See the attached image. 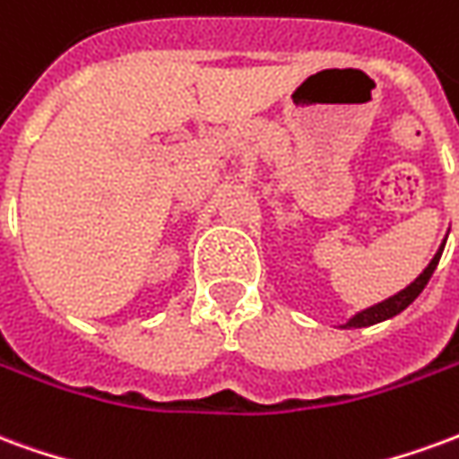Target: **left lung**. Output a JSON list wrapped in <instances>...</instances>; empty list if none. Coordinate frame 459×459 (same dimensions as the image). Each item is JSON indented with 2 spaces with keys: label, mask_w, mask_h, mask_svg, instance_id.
I'll return each mask as SVG.
<instances>
[{
  "label": "left lung",
  "mask_w": 459,
  "mask_h": 459,
  "mask_svg": "<svg viewBox=\"0 0 459 459\" xmlns=\"http://www.w3.org/2000/svg\"><path fill=\"white\" fill-rule=\"evenodd\" d=\"M443 248L445 243L437 248V253L433 255V260L428 263V268L418 275V278L408 285L405 290H401V292H395V295H391L388 299H384V302H378V305H371V307L361 309V312H356L354 317L349 319L346 325H342V329H359V327H371V325H378V322H384V319H391L395 317V315H401L411 302H413L420 292H423V288L428 285V280H430V275L435 273V268H437V263H440V255H443Z\"/></svg>",
  "instance_id": "8db88e82"
}]
</instances>
